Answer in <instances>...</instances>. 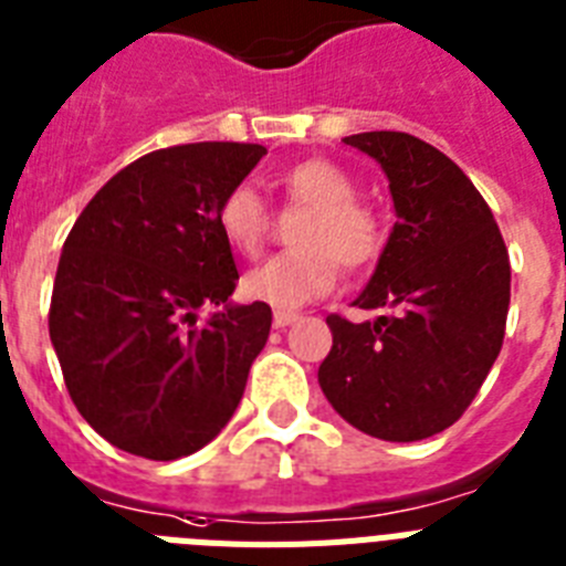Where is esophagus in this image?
<instances>
[{
    "label": "esophagus",
    "mask_w": 566,
    "mask_h": 566,
    "mask_svg": "<svg viewBox=\"0 0 566 566\" xmlns=\"http://www.w3.org/2000/svg\"><path fill=\"white\" fill-rule=\"evenodd\" d=\"M293 322H298V313H293V311L273 313V324H276V327H290Z\"/></svg>",
    "instance_id": "1"
}]
</instances>
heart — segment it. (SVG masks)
I'll return each instance as SVG.
<instances>
[{
    "label": "heart",
    "instance_id": "heart-1",
    "mask_svg": "<svg viewBox=\"0 0 566 566\" xmlns=\"http://www.w3.org/2000/svg\"><path fill=\"white\" fill-rule=\"evenodd\" d=\"M279 185L290 201L311 205L313 213L298 228V250L276 253L244 276V296L273 307H302L331 293L338 282V262L350 270L373 264L385 250V222L376 210L356 201V181L327 159L290 165ZM224 242L242 255L262 250L270 230V210L259 190L235 185L216 210Z\"/></svg>",
    "mask_w": 566,
    "mask_h": 566
}]
</instances>
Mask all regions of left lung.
Segmentation results:
<instances>
[{"instance_id":"8db88e82","label":"left lung","mask_w":566,"mask_h":566,"mask_svg":"<svg viewBox=\"0 0 566 566\" xmlns=\"http://www.w3.org/2000/svg\"><path fill=\"white\" fill-rule=\"evenodd\" d=\"M344 145L381 165L399 222L353 302L381 316H327L333 347L318 385L373 439H430L461 419L499 358L507 248L488 201L441 150L396 130L344 136Z\"/></svg>"}]
</instances>
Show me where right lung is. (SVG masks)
<instances>
[{
  "mask_svg": "<svg viewBox=\"0 0 566 566\" xmlns=\"http://www.w3.org/2000/svg\"><path fill=\"white\" fill-rule=\"evenodd\" d=\"M264 154L242 142L154 150L113 176L67 233L53 350L82 419L125 453H196L242 401L273 313L230 302L239 270L216 210ZM201 306L217 307L208 323Z\"/></svg>",
  "mask_w": 566,
  "mask_h": 566,
  "instance_id": "obj_1",
  "label": "right lung"
}]
</instances>
